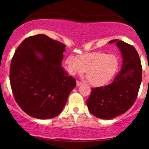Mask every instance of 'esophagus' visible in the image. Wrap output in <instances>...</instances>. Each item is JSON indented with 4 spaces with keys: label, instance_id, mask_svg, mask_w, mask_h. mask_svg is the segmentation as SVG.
<instances>
[{
    "label": "esophagus",
    "instance_id": "obj_1",
    "mask_svg": "<svg viewBox=\"0 0 149 149\" xmlns=\"http://www.w3.org/2000/svg\"><path fill=\"white\" fill-rule=\"evenodd\" d=\"M83 83H81V82H79V81H77L76 82V85L77 86H80V85H81Z\"/></svg>",
    "mask_w": 149,
    "mask_h": 149
}]
</instances>
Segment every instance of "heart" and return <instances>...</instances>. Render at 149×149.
Listing matches in <instances>:
<instances>
[{
	"label": "heart",
	"instance_id": "heart-1",
	"mask_svg": "<svg viewBox=\"0 0 149 149\" xmlns=\"http://www.w3.org/2000/svg\"><path fill=\"white\" fill-rule=\"evenodd\" d=\"M70 75H83L86 71L87 79L93 86L108 84L115 77L119 67L118 58L102 52L85 53L78 58L69 56L64 62Z\"/></svg>",
	"mask_w": 149,
	"mask_h": 149
}]
</instances>
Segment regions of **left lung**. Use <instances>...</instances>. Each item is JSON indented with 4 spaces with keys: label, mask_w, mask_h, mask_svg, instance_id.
Listing matches in <instances>:
<instances>
[{
    "label": "left lung",
    "mask_w": 149,
    "mask_h": 149,
    "mask_svg": "<svg viewBox=\"0 0 149 149\" xmlns=\"http://www.w3.org/2000/svg\"><path fill=\"white\" fill-rule=\"evenodd\" d=\"M121 52V70L111 84L92 88L87 100L90 112L97 118L110 120L123 114L134 103L141 83L142 67L138 52L132 45L112 40Z\"/></svg>",
    "instance_id": "obj_1"
}]
</instances>
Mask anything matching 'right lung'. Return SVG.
Segmentation results:
<instances>
[{"mask_svg":"<svg viewBox=\"0 0 149 149\" xmlns=\"http://www.w3.org/2000/svg\"><path fill=\"white\" fill-rule=\"evenodd\" d=\"M66 45L44 34L26 38L10 64V82L15 100L31 117L49 119L61 112L75 78L61 67Z\"/></svg>","mask_w":149,"mask_h":149,"instance_id":"add662e5","label":"right lung"}]
</instances>
